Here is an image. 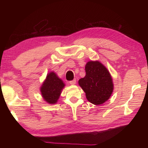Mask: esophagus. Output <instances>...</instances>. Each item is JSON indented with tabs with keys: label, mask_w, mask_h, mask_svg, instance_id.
<instances>
[{
	"label": "esophagus",
	"mask_w": 148,
	"mask_h": 148,
	"mask_svg": "<svg viewBox=\"0 0 148 148\" xmlns=\"http://www.w3.org/2000/svg\"><path fill=\"white\" fill-rule=\"evenodd\" d=\"M69 83H70V84H71V85L75 84H76V79H75L72 80V81H70V82H69Z\"/></svg>",
	"instance_id": "obj_1"
}]
</instances>
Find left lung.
Here are the masks:
<instances>
[{
    "label": "left lung",
    "mask_w": 148,
    "mask_h": 148,
    "mask_svg": "<svg viewBox=\"0 0 148 148\" xmlns=\"http://www.w3.org/2000/svg\"><path fill=\"white\" fill-rule=\"evenodd\" d=\"M86 75L78 84L86 93V99L95 105H101L108 100L114 90L111 75L99 61H89L85 66Z\"/></svg>",
    "instance_id": "left-lung-1"
}]
</instances>
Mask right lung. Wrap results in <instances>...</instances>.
Segmentation results:
<instances>
[{"instance_id":"obj_1","label":"right lung","mask_w":148,"mask_h":148,"mask_svg":"<svg viewBox=\"0 0 148 148\" xmlns=\"http://www.w3.org/2000/svg\"><path fill=\"white\" fill-rule=\"evenodd\" d=\"M64 86L63 81L53 71L48 73L40 89L43 99L50 104H56Z\"/></svg>"}]
</instances>
